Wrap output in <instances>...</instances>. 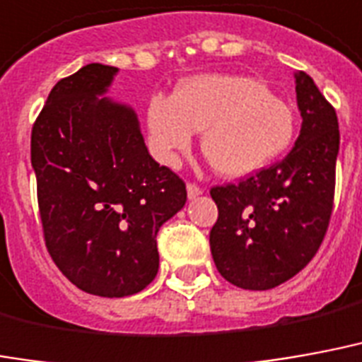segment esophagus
<instances>
[{"label": "esophagus", "instance_id": "esophagus-1", "mask_svg": "<svg viewBox=\"0 0 362 362\" xmlns=\"http://www.w3.org/2000/svg\"><path fill=\"white\" fill-rule=\"evenodd\" d=\"M186 189H188V197H189V199H195L197 195L203 194V189L199 188L197 184H194V182H188V184H186Z\"/></svg>", "mask_w": 362, "mask_h": 362}]
</instances>
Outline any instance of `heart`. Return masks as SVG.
Here are the masks:
<instances>
[{
    "label": "heart",
    "instance_id": "1",
    "mask_svg": "<svg viewBox=\"0 0 362 362\" xmlns=\"http://www.w3.org/2000/svg\"><path fill=\"white\" fill-rule=\"evenodd\" d=\"M147 127L155 151L168 163L202 134L203 157L230 178L264 168L291 144L290 105L242 74H202L182 82L173 98L153 95Z\"/></svg>",
    "mask_w": 362,
    "mask_h": 362
}]
</instances>
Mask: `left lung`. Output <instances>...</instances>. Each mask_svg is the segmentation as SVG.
Masks as SVG:
<instances>
[{
  "label": "left lung",
  "instance_id": "obj_1",
  "mask_svg": "<svg viewBox=\"0 0 362 362\" xmlns=\"http://www.w3.org/2000/svg\"><path fill=\"white\" fill-rule=\"evenodd\" d=\"M296 93L303 122L290 153L238 184L211 188L218 207L209 234L213 261L243 290H270L296 276L330 224L338 117L307 72L296 74Z\"/></svg>",
  "mask_w": 362,
  "mask_h": 362
}]
</instances>
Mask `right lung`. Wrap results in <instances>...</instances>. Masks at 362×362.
<instances>
[{
  "label": "right lung",
  "instance_id": "1",
  "mask_svg": "<svg viewBox=\"0 0 362 362\" xmlns=\"http://www.w3.org/2000/svg\"><path fill=\"white\" fill-rule=\"evenodd\" d=\"M115 74L90 63L59 80L30 140L45 247L76 288L101 297L153 282L157 232L188 195L149 155L132 109L99 98Z\"/></svg>",
  "mask_w": 362,
  "mask_h": 362
}]
</instances>
